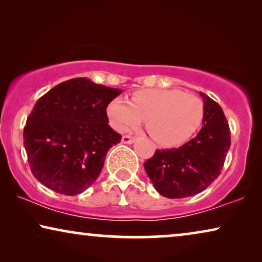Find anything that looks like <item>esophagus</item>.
I'll use <instances>...</instances> for the list:
<instances>
[{
    "label": "esophagus",
    "mask_w": 262,
    "mask_h": 262,
    "mask_svg": "<svg viewBox=\"0 0 262 262\" xmlns=\"http://www.w3.org/2000/svg\"><path fill=\"white\" fill-rule=\"evenodd\" d=\"M121 142H123L124 144H132V143L135 142V137H131V136H123V137H121Z\"/></svg>",
    "instance_id": "1"
}]
</instances>
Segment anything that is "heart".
Wrapping results in <instances>:
<instances>
[{"label":"heart","mask_w":262,"mask_h":262,"mask_svg":"<svg viewBox=\"0 0 262 262\" xmlns=\"http://www.w3.org/2000/svg\"><path fill=\"white\" fill-rule=\"evenodd\" d=\"M110 123L118 131L146 120L151 137L163 146L180 145L198 130L204 118L202 99L179 89H144L131 101L116 98L107 106Z\"/></svg>","instance_id":"obj_1"}]
</instances>
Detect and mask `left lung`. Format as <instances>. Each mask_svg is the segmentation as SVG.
<instances>
[{
  "label": "left lung",
  "instance_id": "obj_1",
  "mask_svg": "<svg viewBox=\"0 0 262 262\" xmlns=\"http://www.w3.org/2000/svg\"><path fill=\"white\" fill-rule=\"evenodd\" d=\"M204 101L203 127L180 148L156 150L144 168L154 187L170 199L203 192L221 174L230 148V128L223 110L210 96Z\"/></svg>",
  "mask_w": 262,
  "mask_h": 262
}]
</instances>
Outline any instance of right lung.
Listing matches in <instances>:
<instances>
[{
    "instance_id": "obj_1",
    "label": "right lung",
    "mask_w": 262,
    "mask_h": 262,
    "mask_svg": "<svg viewBox=\"0 0 262 262\" xmlns=\"http://www.w3.org/2000/svg\"><path fill=\"white\" fill-rule=\"evenodd\" d=\"M121 92L77 77L35 102L24 128V145L39 182L64 195L80 194L94 184L107 151L120 143L106 108Z\"/></svg>"
}]
</instances>
